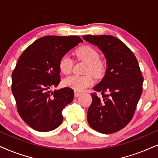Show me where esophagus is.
<instances>
[{
    "label": "esophagus",
    "mask_w": 158,
    "mask_h": 158,
    "mask_svg": "<svg viewBox=\"0 0 158 158\" xmlns=\"http://www.w3.org/2000/svg\"><path fill=\"white\" fill-rule=\"evenodd\" d=\"M81 94V92H78V91H74V95H75V97H78V96H79Z\"/></svg>",
    "instance_id": "esophagus-1"
}]
</instances>
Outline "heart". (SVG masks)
Wrapping results in <instances>:
<instances>
[{"label":"heart","instance_id":"heart-1","mask_svg":"<svg viewBox=\"0 0 158 158\" xmlns=\"http://www.w3.org/2000/svg\"><path fill=\"white\" fill-rule=\"evenodd\" d=\"M78 58L85 60L89 63L87 72L98 76L102 72L103 64L100 60L98 52L91 46L85 45L79 48L77 51ZM73 61L69 55H64L60 58L59 68L60 71L64 74H69L72 70ZM64 84L66 87L72 88L76 91H83L86 88L90 87L94 84V80L90 76L72 75L66 77L64 80Z\"/></svg>","mask_w":158,"mask_h":158}]
</instances>
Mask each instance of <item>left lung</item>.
I'll use <instances>...</instances> for the list:
<instances>
[{
    "instance_id": "left-lung-1",
    "label": "left lung",
    "mask_w": 158,
    "mask_h": 158,
    "mask_svg": "<svg viewBox=\"0 0 158 158\" xmlns=\"http://www.w3.org/2000/svg\"><path fill=\"white\" fill-rule=\"evenodd\" d=\"M85 41L95 45L106 59L105 76L93 89L87 111L90 127L102 134H113L131 121L142 92L143 77L133 52L123 42L110 35H84Z\"/></svg>"
}]
</instances>
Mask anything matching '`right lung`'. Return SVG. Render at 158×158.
<instances>
[{"label":"right lung","instance_id":"add662e5","mask_svg":"<svg viewBox=\"0 0 158 158\" xmlns=\"http://www.w3.org/2000/svg\"><path fill=\"white\" fill-rule=\"evenodd\" d=\"M83 40L78 36L43 37L23 52L12 73V93L18 113L27 125L41 132L61 124L62 110L72 102L69 87L52 89L60 83L59 61Z\"/></svg>","mask_w":158,"mask_h":158}]
</instances>
